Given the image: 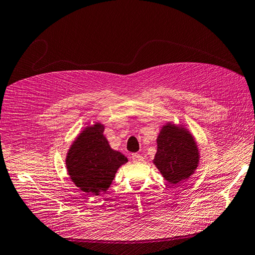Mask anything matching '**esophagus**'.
I'll return each instance as SVG.
<instances>
[{
    "label": "esophagus",
    "instance_id": "obj_1",
    "mask_svg": "<svg viewBox=\"0 0 255 255\" xmlns=\"http://www.w3.org/2000/svg\"><path fill=\"white\" fill-rule=\"evenodd\" d=\"M131 157H132L134 163H141V162H143V156H142L141 154H138V153H133Z\"/></svg>",
    "mask_w": 255,
    "mask_h": 255
}]
</instances>
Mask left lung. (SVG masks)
<instances>
[{"mask_svg": "<svg viewBox=\"0 0 255 255\" xmlns=\"http://www.w3.org/2000/svg\"><path fill=\"white\" fill-rule=\"evenodd\" d=\"M156 142L157 151L153 163L168 182L176 185L194 173L199 164V150L187 129L166 124Z\"/></svg>", "mask_w": 255, "mask_h": 255, "instance_id": "obj_1", "label": "left lung"}]
</instances>
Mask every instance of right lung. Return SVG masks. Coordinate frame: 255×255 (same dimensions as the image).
Masks as SVG:
<instances>
[{
    "label": "right lung",
    "instance_id": "right-lung-1",
    "mask_svg": "<svg viewBox=\"0 0 255 255\" xmlns=\"http://www.w3.org/2000/svg\"><path fill=\"white\" fill-rule=\"evenodd\" d=\"M103 131L101 124L87 127L74 141L66 156L70 179L80 190L96 195L108 190L117 169L128 162L125 155L112 149Z\"/></svg>",
    "mask_w": 255,
    "mask_h": 255
}]
</instances>
